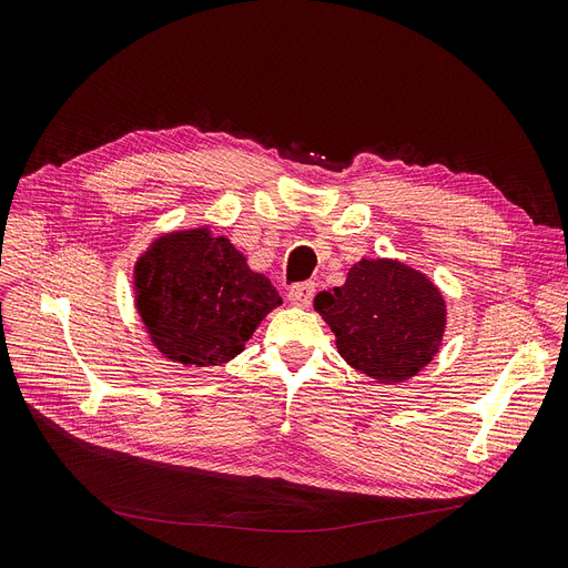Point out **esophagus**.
<instances>
[{"label": "esophagus", "mask_w": 568, "mask_h": 568, "mask_svg": "<svg viewBox=\"0 0 568 568\" xmlns=\"http://www.w3.org/2000/svg\"><path fill=\"white\" fill-rule=\"evenodd\" d=\"M313 294H315V285L313 283H297L292 285L287 292V300L292 306H300V308H308L313 302Z\"/></svg>", "instance_id": "1"}]
</instances>
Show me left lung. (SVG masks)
Wrapping results in <instances>:
<instances>
[{"label": "left lung", "instance_id": "obj_1", "mask_svg": "<svg viewBox=\"0 0 568 568\" xmlns=\"http://www.w3.org/2000/svg\"><path fill=\"white\" fill-rule=\"evenodd\" d=\"M313 308L334 332L338 355L383 385L420 374L448 325L438 285L392 257L355 262L343 285L315 294Z\"/></svg>", "mask_w": 568, "mask_h": 568}]
</instances>
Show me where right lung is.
Masks as SVG:
<instances>
[{"instance_id":"right-lung-1","label":"right lung","mask_w":568,"mask_h":568,"mask_svg":"<svg viewBox=\"0 0 568 568\" xmlns=\"http://www.w3.org/2000/svg\"><path fill=\"white\" fill-rule=\"evenodd\" d=\"M283 304L211 225L171 230L134 264V306L155 351L185 368H211L245 351L262 320Z\"/></svg>"}]
</instances>
